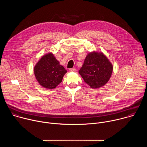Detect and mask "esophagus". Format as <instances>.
Returning a JSON list of instances; mask_svg holds the SVG:
<instances>
[{"label":"esophagus","instance_id":"1","mask_svg":"<svg viewBox=\"0 0 147 147\" xmlns=\"http://www.w3.org/2000/svg\"><path fill=\"white\" fill-rule=\"evenodd\" d=\"M70 72H75L76 71V69L75 68H71V69H70Z\"/></svg>","mask_w":147,"mask_h":147}]
</instances>
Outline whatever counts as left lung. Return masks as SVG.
Listing matches in <instances>:
<instances>
[{"instance_id":"1","label":"left lung","mask_w":147,"mask_h":147,"mask_svg":"<svg viewBox=\"0 0 147 147\" xmlns=\"http://www.w3.org/2000/svg\"><path fill=\"white\" fill-rule=\"evenodd\" d=\"M113 71L111 63L102 53H90L79 70L86 83L92 88H98L106 84Z\"/></svg>"}]
</instances>
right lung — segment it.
<instances>
[{"mask_svg":"<svg viewBox=\"0 0 147 147\" xmlns=\"http://www.w3.org/2000/svg\"><path fill=\"white\" fill-rule=\"evenodd\" d=\"M66 72L52 53L42 57L34 67L35 76L39 84L49 90L59 84Z\"/></svg>","mask_w":147,"mask_h":147,"instance_id":"right-lung-1","label":"right lung"}]
</instances>
